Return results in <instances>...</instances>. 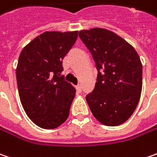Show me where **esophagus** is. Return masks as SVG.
<instances>
[{
  "mask_svg": "<svg viewBox=\"0 0 157 157\" xmlns=\"http://www.w3.org/2000/svg\"><path fill=\"white\" fill-rule=\"evenodd\" d=\"M76 89H77V91L80 92V91H81V85H80V84H78V86H76Z\"/></svg>",
  "mask_w": 157,
  "mask_h": 157,
  "instance_id": "34e87169",
  "label": "esophagus"
}]
</instances>
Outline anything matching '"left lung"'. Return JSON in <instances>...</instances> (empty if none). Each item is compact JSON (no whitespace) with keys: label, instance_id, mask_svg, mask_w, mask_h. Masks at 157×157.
Returning a JSON list of instances; mask_svg holds the SVG:
<instances>
[{"label":"left lung","instance_id":"1","mask_svg":"<svg viewBox=\"0 0 157 157\" xmlns=\"http://www.w3.org/2000/svg\"><path fill=\"white\" fill-rule=\"evenodd\" d=\"M98 74L86 99L94 117L108 126L126 121L137 107L142 88V64L136 50L113 32L93 28L78 33Z\"/></svg>","mask_w":157,"mask_h":157}]
</instances>
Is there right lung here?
<instances>
[{
	"label": "right lung",
	"instance_id": "right-lung-1",
	"mask_svg": "<svg viewBox=\"0 0 157 157\" xmlns=\"http://www.w3.org/2000/svg\"><path fill=\"white\" fill-rule=\"evenodd\" d=\"M77 38V31L45 32L20 53L16 71L20 101L28 117L44 129L58 127L69 117L76 90L61 73Z\"/></svg>",
	"mask_w": 157,
	"mask_h": 157
}]
</instances>
